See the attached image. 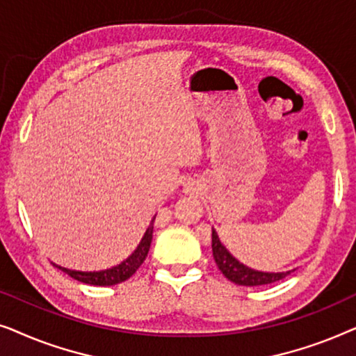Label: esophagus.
Returning <instances> with one entry per match:
<instances>
[{
  "mask_svg": "<svg viewBox=\"0 0 356 356\" xmlns=\"http://www.w3.org/2000/svg\"><path fill=\"white\" fill-rule=\"evenodd\" d=\"M189 189H193V186H189Z\"/></svg>",
  "mask_w": 356,
  "mask_h": 356,
  "instance_id": "obj_1",
  "label": "esophagus"
}]
</instances>
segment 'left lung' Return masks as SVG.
Masks as SVG:
<instances>
[{
	"instance_id": "8db88e82",
	"label": "left lung",
	"mask_w": 356,
	"mask_h": 356,
	"mask_svg": "<svg viewBox=\"0 0 356 356\" xmlns=\"http://www.w3.org/2000/svg\"><path fill=\"white\" fill-rule=\"evenodd\" d=\"M212 254L216 259V264L223 275L228 280L236 285L245 286H257V285H267L274 284L277 280L285 279L291 270L286 272H262L251 269L236 259L225 246L222 245L220 238H218L217 232L212 228Z\"/></svg>"
}]
</instances>
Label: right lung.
<instances>
[{"instance_id": "obj_1", "label": "right lung", "mask_w": 356, "mask_h": 356, "mask_svg": "<svg viewBox=\"0 0 356 356\" xmlns=\"http://www.w3.org/2000/svg\"><path fill=\"white\" fill-rule=\"evenodd\" d=\"M154 220H155V217L150 220V225L147 227V230H145L143 240H140L138 248L133 251V254H131L128 259H124L123 262H121V264L111 267V269H105V270H99V272H82V270L66 269V267H61L58 264H53V266L65 272V274L72 277L74 280L82 282V284L99 285V286H110V285L121 284V282L128 280L129 277L139 269L140 264L145 261V257H147L150 243H152Z\"/></svg>"}]
</instances>
